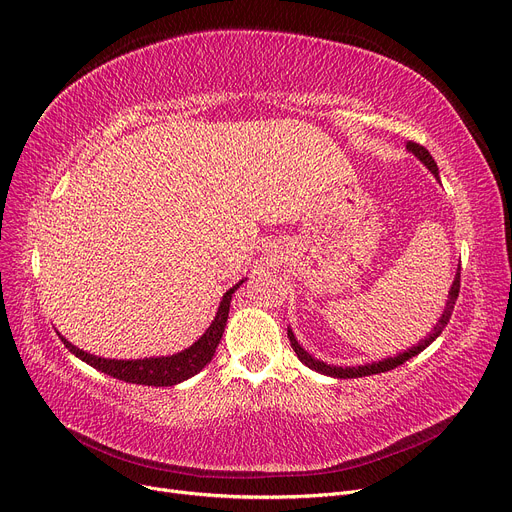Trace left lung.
Returning <instances> with one entry per match:
<instances>
[{
	"label": "left lung",
	"instance_id": "left-lung-1",
	"mask_svg": "<svg viewBox=\"0 0 512 512\" xmlns=\"http://www.w3.org/2000/svg\"><path fill=\"white\" fill-rule=\"evenodd\" d=\"M407 150H410L414 156H418L420 162H424V166L430 170V173H432L434 177H438V166H436L434 158L430 156V152H428L424 146H420V144H416V142H410V144H407ZM459 288H461V267H459L457 276H455V282H453V286H451V292H449V300H447L445 311H442V317H440L438 323L434 325V331H432L426 339H422V342H420L418 346L410 348V350L403 352V354H397V356H393V358H385V360L372 362V364H364V366H346V368H344V366H331V364H325V362H321V360H315L309 352H304V348L296 342V337H294L292 329H288L290 346H292V350L296 352V356L300 358V362H304L306 366L317 370V372H321V374H327V377H335V379H358V377H370V374H379V372L393 370V368L401 366L405 360H410V358L418 356L422 350H426V348L434 342V339L442 333V329L447 327V323H449V319H451V315H453V309H455V300H457V296H459Z\"/></svg>",
	"mask_w": 512,
	"mask_h": 512
}]
</instances>
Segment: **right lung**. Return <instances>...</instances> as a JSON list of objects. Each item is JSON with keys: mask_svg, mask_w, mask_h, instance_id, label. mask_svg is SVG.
<instances>
[{"mask_svg": "<svg viewBox=\"0 0 512 512\" xmlns=\"http://www.w3.org/2000/svg\"><path fill=\"white\" fill-rule=\"evenodd\" d=\"M243 282L245 280H241L236 286H232L222 296L220 309L216 313V319L208 327V331L203 333L191 348H187L179 354H173V356L144 358V360H111V358H100V356L88 354V352H84V350L76 348L74 344L67 342L63 335H59V337H61L63 346L70 350L72 354H76L80 360H84L92 368L109 374V377H113V379L133 383V385L173 387V385L193 377V374H197L203 366H206L214 358L216 348H218L222 333H224V327H226V321H228L232 294Z\"/></svg>", "mask_w": 512, "mask_h": 512, "instance_id": "add662e5", "label": "right lung"}]
</instances>
